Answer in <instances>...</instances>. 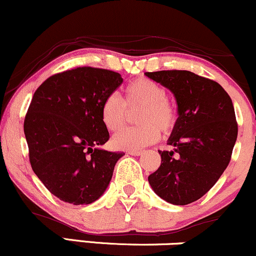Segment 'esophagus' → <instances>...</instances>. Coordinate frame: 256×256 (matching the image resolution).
Returning <instances> with one entry per match:
<instances>
[{"mask_svg": "<svg viewBox=\"0 0 256 256\" xmlns=\"http://www.w3.org/2000/svg\"><path fill=\"white\" fill-rule=\"evenodd\" d=\"M128 154H130V156H138L142 154V150H130L128 152Z\"/></svg>", "mask_w": 256, "mask_h": 256, "instance_id": "obj_1", "label": "esophagus"}]
</instances>
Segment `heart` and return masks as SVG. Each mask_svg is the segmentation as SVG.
Listing matches in <instances>:
<instances>
[{
    "label": "heart",
    "instance_id": "b5f03b06",
    "mask_svg": "<svg viewBox=\"0 0 256 256\" xmlns=\"http://www.w3.org/2000/svg\"><path fill=\"white\" fill-rule=\"evenodd\" d=\"M140 108L136 122L140 126L126 128L112 138L116 150H140L153 144L164 134H171L178 124V109L166 98L162 85L147 78H136L125 88L124 103L116 94H109L100 106V120L110 132L122 130L128 120V110Z\"/></svg>",
    "mask_w": 256,
    "mask_h": 256
}]
</instances>
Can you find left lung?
Here are the masks:
<instances>
[{"mask_svg":"<svg viewBox=\"0 0 256 256\" xmlns=\"http://www.w3.org/2000/svg\"><path fill=\"white\" fill-rule=\"evenodd\" d=\"M146 76L172 92L178 114L168 140L174 150H159L162 164L148 182L165 202L187 206L214 186L231 160L238 134L232 100L218 82L188 70Z\"/></svg>","mask_w":256,"mask_h":256,"instance_id":"1","label":"left lung"}]
</instances>
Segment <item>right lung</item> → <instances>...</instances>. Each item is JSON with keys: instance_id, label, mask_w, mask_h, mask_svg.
I'll use <instances>...</instances> for the list:
<instances>
[{"instance_id": "add662e5", "label": "right lung", "mask_w": 256, "mask_h": 256, "mask_svg": "<svg viewBox=\"0 0 256 256\" xmlns=\"http://www.w3.org/2000/svg\"><path fill=\"white\" fill-rule=\"evenodd\" d=\"M122 84L119 72L78 66L48 78L34 94L24 120L30 164L66 203L96 202L124 156L100 148L109 140L100 106Z\"/></svg>"}]
</instances>
